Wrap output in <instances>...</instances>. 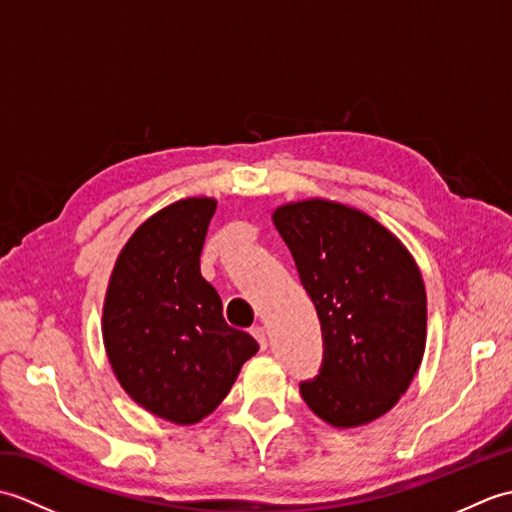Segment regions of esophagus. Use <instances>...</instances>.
<instances>
[{
    "instance_id": "obj_1",
    "label": "esophagus",
    "mask_w": 512,
    "mask_h": 512,
    "mask_svg": "<svg viewBox=\"0 0 512 512\" xmlns=\"http://www.w3.org/2000/svg\"><path fill=\"white\" fill-rule=\"evenodd\" d=\"M250 334L255 336V341L259 343V347H262V350H266V345H268V341H266V328H262V325H255V328H250Z\"/></svg>"
}]
</instances>
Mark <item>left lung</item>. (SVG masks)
I'll return each instance as SVG.
<instances>
[{
    "mask_svg": "<svg viewBox=\"0 0 512 512\" xmlns=\"http://www.w3.org/2000/svg\"><path fill=\"white\" fill-rule=\"evenodd\" d=\"M273 222L321 321L323 363L299 385L303 400L339 429L380 418L407 391L427 343L416 262L383 224L339 202H290Z\"/></svg>",
    "mask_w": 512,
    "mask_h": 512,
    "instance_id": "left-lung-1",
    "label": "left lung"
}]
</instances>
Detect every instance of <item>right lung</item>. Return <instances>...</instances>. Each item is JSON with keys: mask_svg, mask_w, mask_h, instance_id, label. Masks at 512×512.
<instances>
[{"mask_svg": "<svg viewBox=\"0 0 512 512\" xmlns=\"http://www.w3.org/2000/svg\"><path fill=\"white\" fill-rule=\"evenodd\" d=\"M215 206L187 198L151 215L123 246L105 295L103 341L118 383L176 424L209 416L259 350L224 321L222 299L200 273Z\"/></svg>", "mask_w": 512, "mask_h": 512, "instance_id": "right-lung-1", "label": "right lung"}]
</instances>
